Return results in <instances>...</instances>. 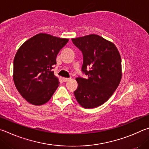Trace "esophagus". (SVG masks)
Instances as JSON below:
<instances>
[{
  "mask_svg": "<svg viewBox=\"0 0 149 149\" xmlns=\"http://www.w3.org/2000/svg\"><path fill=\"white\" fill-rule=\"evenodd\" d=\"M70 80V79H69V78H63V82H67L69 81V80Z\"/></svg>",
  "mask_w": 149,
  "mask_h": 149,
  "instance_id": "obj_1",
  "label": "esophagus"
}]
</instances>
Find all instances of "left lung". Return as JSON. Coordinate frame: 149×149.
<instances>
[{"label":"left lung","instance_id":"left-lung-1","mask_svg":"<svg viewBox=\"0 0 149 149\" xmlns=\"http://www.w3.org/2000/svg\"><path fill=\"white\" fill-rule=\"evenodd\" d=\"M72 41L82 52V70L88 76L76 79L75 98L82 107L95 108L111 97L120 82V55L113 42L97 35L72 38Z\"/></svg>","mask_w":149,"mask_h":149}]
</instances>
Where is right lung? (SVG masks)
Listing matches in <instances>:
<instances>
[{
  "label": "right lung",
  "instance_id": "obj_1",
  "mask_svg": "<svg viewBox=\"0 0 149 149\" xmlns=\"http://www.w3.org/2000/svg\"><path fill=\"white\" fill-rule=\"evenodd\" d=\"M69 41L46 33H39L25 41L14 59L13 79L25 100L34 105H42L50 100L59 86L53 65L61 49Z\"/></svg>",
  "mask_w": 149,
  "mask_h": 149
}]
</instances>
